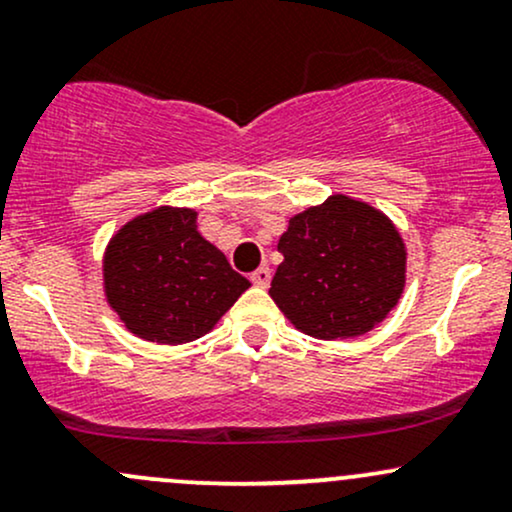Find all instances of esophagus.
<instances>
[{"instance_id":"1","label":"esophagus","mask_w":512,"mask_h":512,"mask_svg":"<svg viewBox=\"0 0 512 512\" xmlns=\"http://www.w3.org/2000/svg\"><path fill=\"white\" fill-rule=\"evenodd\" d=\"M250 281L255 286H269V281H272V269L267 267V264H264V267H260V269H255V272L250 274Z\"/></svg>"}]
</instances>
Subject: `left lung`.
<instances>
[{
	"label": "left lung",
	"mask_w": 512,
	"mask_h": 512,
	"mask_svg": "<svg viewBox=\"0 0 512 512\" xmlns=\"http://www.w3.org/2000/svg\"><path fill=\"white\" fill-rule=\"evenodd\" d=\"M269 296L298 330L346 339L373 330L404 289L407 252L397 228L368 204L334 195L293 216Z\"/></svg>",
	"instance_id": "1"
}]
</instances>
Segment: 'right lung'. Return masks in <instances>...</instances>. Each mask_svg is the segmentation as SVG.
Wrapping results in <instances>:
<instances>
[{
  "mask_svg": "<svg viewBox=\"0 0 512 512\" xmlns=\"http://www.w3.org/2000/svg\"><path fill=\"white\" fill-rule=\"evenodd\" d=\"M192 209L161 207L110 240L103 276L108 303L129 332L158 344L207 334L250 281L197 233Z\"/></svg>",
  "mask_w": 512,
  "mask_h": 512,
  "instance_id": "right-lung-1",
  "label": "right lung"
}]
</instances>
